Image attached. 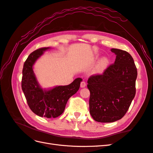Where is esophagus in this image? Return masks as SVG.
I'll use <instances>...</instances> for the list:
<instances>
[{"instance_id": "1", "label": "esophagus", "mask_w": 153, "mask_h": 153, "mask_svg": "<svg viewBox=\"0 0 153 153\" xmlns=\"http://www.w3.org/2000/svg\"><path fill=\"white\" fill-rule=\"evenodd\" d=\"M85 86H86V83H85L84 81L82 82L81 84H80V87L83 88H85Z\"/></svg>"}]
</instances>
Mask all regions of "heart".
<instances>
[{"label":"heart","instance_id":"obj_1","mask_svg":"<svg viewBox=\"0 0 153 153\" xmlns=\"http://www.w3.org/2000/svg\"><path fill=\"white\" fill-rule=\"evenodd\" d=\"M110 64V59L108 57H104L102 58L99 62V64L97 66V68L95 69V73L100 74L104 72L108 67Z\"/></svg>","mask_w":153,"mask_h":153}]
</instances>
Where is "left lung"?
<instances>
[{
	"label": "left lung",
	"instance_id": "1",
	"mask_svg": "<svg viewBox=\"0 0 153 153\" xmlns=\"http://www.w3.org/2000/svg\"><path fill=\"white\" fill-rule=\"evenodd\" d=\"M114 64L89 78V113L97 122L111 123L124 116L136 94L137 69L128 53L117 48Z\"/></svg>",
	"mask_w": 153,
	"mask_h": 153
}]
</instances>
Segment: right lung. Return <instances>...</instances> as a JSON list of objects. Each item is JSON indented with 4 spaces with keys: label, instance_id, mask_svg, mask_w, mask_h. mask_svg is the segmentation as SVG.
Returning a JSON list of instances; mask_svg holds the SVG:
<instances>
[{
    "label": "right lung",
    "instance_id": "add662e5",
    "mask_svg": "<svg viewBox=\"0 0 153 153\" xmlns=\"http://www.w3.org/2000/svg\"><path fill=\"white\" fill-rule=\"evenodd\" d=\"M50 48H41L28 56L23 66L21 85L28 105L33 113L39 117L56 118L64 112L68 99L79 90L82 79L77 78L69 85L43 89L37 79L33 65Z\"/></svg>",
    "mask_w": 153,
    "mask_h": 153
}]
</instances>
